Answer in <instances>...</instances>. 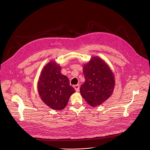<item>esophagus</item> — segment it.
<instances>
[{
    "label": "esophagus",
    "mask_w": 150,
    "mask_h": 150,
    "mask_svg": "<svg viewBox=\"0 0 150 150\" xmlns=\"http://www.w3.org/2000/svg\"><path fill=\"white\" fill-rule=\"evenodd\" d=\"M74 87L75 90H76V91H79V84L74 85Z\"/></svg>",
    "instance_id": "obj_1"
}]
</instances>
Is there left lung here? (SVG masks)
I'll list each match as a JSON object with an SVG mask.
<instances>
[{
    "mask_svg": "<svg viewBox=\"0 0 150 150\" xmlns=\"http://www.w3.org/2000/svg\"><path fill=\"white\" fill-rule=\"evenodd\" d=\"M83 73L85 81L81 85L80 93L88 104L92 107L99 105L112 96L115 76L103 60L93 57L83 65Z\"/></svg>",
    "mask_w": 150,
    "mask_h": 150,
    "instance_id": "8db88e82",
    "label": "left lung"
}]
</instances>
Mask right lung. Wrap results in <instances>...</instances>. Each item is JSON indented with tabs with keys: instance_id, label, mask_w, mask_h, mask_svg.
Returning a JSON list of instances; mask_svg holds the SVG:
<instances>
[{
	"instance_id": "1",
	"label": "right lung",
	"mask_w": 150,
	"mask_h": 150,
	"mask_svg": "<svg viewBox=\"0 0 150 150\" xmlns=\"http://www.w3.org/2000/svg\"><path fill=\"white\" fill-rule=\"evenodd\" d=\"M60 69L56 62H49L41 72L37 86L42 101L56 110L65 108L70 96L75 92L68 77L61 74Z\"/></svg>"
}]
</instances>
